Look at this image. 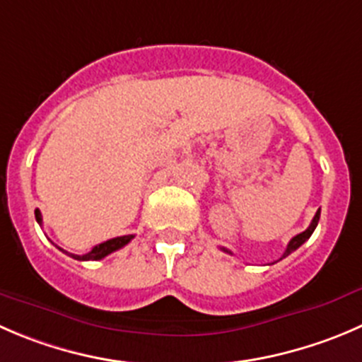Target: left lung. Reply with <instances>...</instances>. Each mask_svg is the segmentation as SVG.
I'll return each instance as SVG.
<instances>
[{
	"instance_id": "1",
	"label": "left lung",
	"mask_w": 362,
	"mask_h": 362,
	"mask_svg": "<svg viewBox=\"0 0 362 362\" xmlns=\"http://www.w3.org/2000/svg\"><path fill=\"white\" fill-rule=\"evenodd\" d=\"M318 219H320V210H317V214H315L313 221H311V224H310V226H308V230H304L303 233L296 235V237H293L292 240L288 242V245H286V249H285V252H283V256H281V258H285V256H288L290 252H293V251H296L297 247H300V245H303L304 242H306L308 238L311 237V233H313V231H315V228H317V224H318ZM223 251H224V252H230V255H231V251H228V249H224V247H223Z\"/></svg>"
}]
</instances>
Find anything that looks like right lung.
<instances>
[{"label":"right lung","instance_id":"right-lung-1","mask_svg":"<svg viewBox=\"0 0 362 362\" xmlns=\"http://www.w3.org/2000/svg\"><path fill=\"white\" fill-rule=\"evenodd\" d=\"M35 217H37V223L42 224V214L40 210H35ZM134 238V235H124V237H117V238H110V240L103 242V244L95 245V247L92 249L90 252H86V255H72V252H66V251H62L66 252L69 256H72L74 259H83V262H86V259H103L104 256L111 255V252L118 251V249H122L124 245H127L129 242Z\"/></svg>","mask_w":362,"mask_h":362}]
</instances>
